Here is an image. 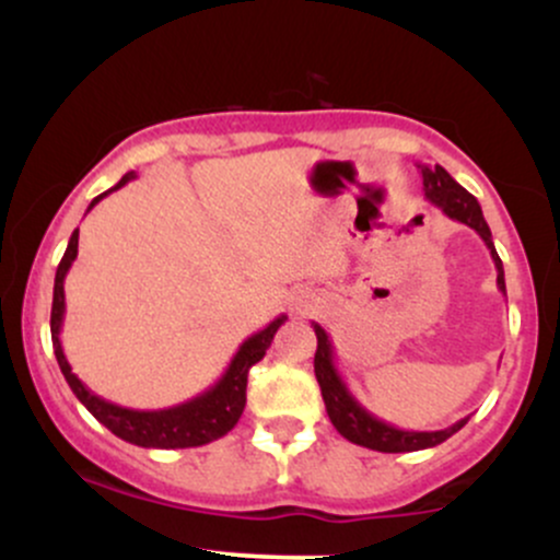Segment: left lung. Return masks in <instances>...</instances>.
I'll use <instances>...</instances> for the list:
<instances>
[{
	"label": "left lung",
	"instance_id": "8db88e82",
	"mask_svg": "<svg viewBox=\"0 0 560 560\" xmlns=\"http://www.w3.org/2000/svg\"><path fill=\"white\" fill-rule=\"evenodd\" d=\"M423 176V195L436 208H442V213L453 221L466 223L468 229H474L485 240L487 249H490L494 268H498V289L505 294V273H503V260L498 258L492 244V231L487 226L485 215H481V208L477 197L468 195V191L455 182L450 173L442 168V165H419ZM313 331L318 337V350L316 361H313V369H316V378L320 395H324L326 413L334 423L339 434L345 440L355 442V445L378 450V453H413V450H427L445 442L447 436H453L458 429L466 427V419L455 421L453 427L440 429V432H408V429H397L392 423L376 419L371 410H365L361 402L355 400L350 389H347L342 374L337 371V363H334V347L329 334H326L320 326L313 320Z\"/></svg>",
	"mask_w": 560,
	"mask_h": 560
}]
</instances>
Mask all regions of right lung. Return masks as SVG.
I'll use <instances>...</instances> for the list:
<instances>
[{
	"label": "right lung",
	"instance_id": "add662e5",
	"mask_svg": "<svg viewBox=\"0 0 560 560\" xmlns=\"http://www.w3.org/2000/svg\"><path fill=\"white\" fill-rule=\"evenodd\" d=\"M131 178H137V173H126L113 189H107L105 195L94 197L89 210L100 202L102 197H107L110 191L126 186ZM75 255H79V229L70 234L68 249L62 255L60 266L55 273V294H52V318H49V329H52V347L55 358L60 363L62 376L73 389V395L86 405L89 413L94 416L102 427H107L115 436L131 442L139 447H160V450H176V447H199L208 445V442L221 440L223 434H229L231 429L240 421L244 402H247V374L255 363L262 361L266 350L273 342V334L279 331V326L284 324L287 316L273 318L266 329H260L253 337H247L236 350V355L231 358L226 374H223L210 389H205L202 395L191 397L182 405H173V408L163 410H133L124 408V405H115L102 400L100 395H94L86 384L70 369L66 352H62L60 331H62V316H66V276L73 266Z\"/></svg>",
	"mask_w": 560,
	"mask_h": 560
}]
</instances>
